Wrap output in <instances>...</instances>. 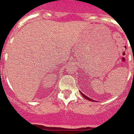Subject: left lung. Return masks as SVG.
Here are the masks:
<instances>
[{
	"mask_svg": "<svg viewBox=\"0 0 134 134\" xmlns=\"http://www.w3.org/2000/svg\"><path fill=\"white\" fill-rule=\"evenodd\" d=\"M80 94H82V97H83L84 98H85V99H87V100H91V101H94V100H93V99H90L89 97H87V96L85 95V94H84L83 93H82L81 92H80Z\"/></svg>",
	"mask_w": 134,
	"mask_h": 134,
	"instance_id": "obj_1",
	"label": "left lung"
}]
</instances>
